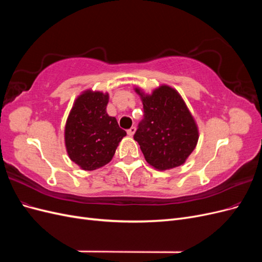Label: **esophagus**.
Listing matches in <instances>:
<instances>
[{"mask_svg":"<svg viewBox=\"0 0 262 262\" xmlns=\"http://www.w3.org/2000/svg\"><path fill=\"white\" fill-rule=\"evenodd\" d=\"M136 130H137L136 126H131V128L128 131H126V133H128L129 137H132L133 134H134V132H136Z\"/></svg>","mask_w":262,"mask_h":262,"instance_id":"esophagus-1","label":"esophagus"}]
</instances>
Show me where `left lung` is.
Masks as SVG:
<instances>
[{
  "mask_svg": "<svg viewBox=\"0 0 262 262\" xmlns=\"http://www.w3.org/2000/svg\"><path fill=\"white\" fill-rule=\"evenodd\" d=\"M143 102L144 117L134 134L146 162L160 170L184 164L194 149L199 133L180 95L163 85L150 96L137 89Z\"/></svg>",
  "mask_w": 262,
  "mask_h": 262,
  "instance_id": "left-lung-1",
  "label": "left lung"
}]
</instances>
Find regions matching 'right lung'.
<instances>
[{"mask_svg": "<svg viewBox=\"0 0 262 262\" xmlns=\"http://www.w3.org/2000/svg\"><path fill=\"white\" fill-rule=\"evenodd\" d=\"M108 94L87 91L75 101L66 124V145L71 160L85 170L112 161L126 132L108 116Z\"/></svg>", "mask_w": 262, "mask_h": 262, "instance_id": "obj_1", "label": "right lung"}]
</instances>
